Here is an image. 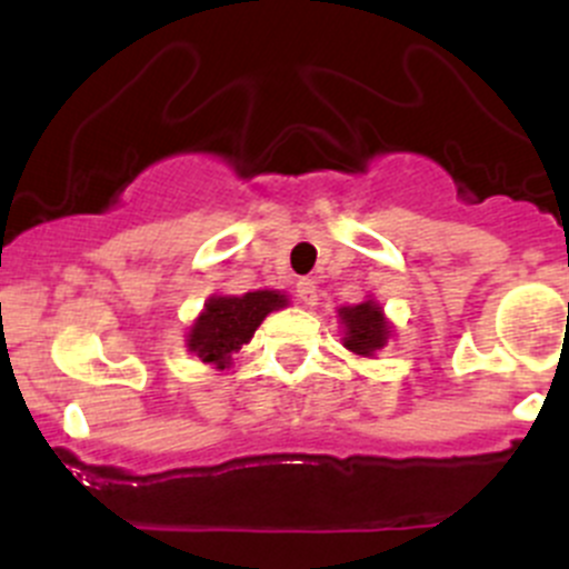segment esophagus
Instances as JSON below:
<instances>
[{"label": "esophagus", "mask_w": 569, "mask_h": 569, "mask_svg": "<svg viewBox=\"0 0 569 569\" xmlns=\"http://www.w3.org/2000/svg\"><path fill=\"white\" fill-rule=\"evenodd\" d=\"M297 297H300V302L306 308H313L319 302V286L313 283V280L302 278L300 283H297Z\"/></svg>", "instance_id": "34e87169"}]
</instances>
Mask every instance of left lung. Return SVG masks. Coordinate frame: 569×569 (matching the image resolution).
I'll return each mask as SVG.
<instances>
[{
    "instance_id": "1",
    "label": "left lung",
    "mask_w": 569,
    "mask_h": 569,
    "mask_svg": "<svg viewBox=\"0 0 569 569\" xmlns=\"http://www.w3.org/2000/svg\"><path fill=\"white\" fill-rule=\"evenodd\" d=\"M338 325L343 332V347L358 358H375L393 336V325L375 297L358 302V306L338 308Z\"/></svg>"
}]
</instances>
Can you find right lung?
I'll use <instances>...</instances> for the list:
<instances>
[{
    "mask_svg": "<svg viewBox=\"0 0 569 569\" xmlns=\"http://www.w3.org/2000/svg\"><path fill=\"white\" fill-rule=\"evenodd\" d=\"M286 306L289 295L274 289H258L248 295H211L198 319L189 325L187 349L211 369H228L233 352L250 343L258 325Z\"/></svg>",
    "mask_w": 569,
    "mask_h": 569,
    "instance_id": "add662e5",
    "label": "right lung"
}]
</instances>
